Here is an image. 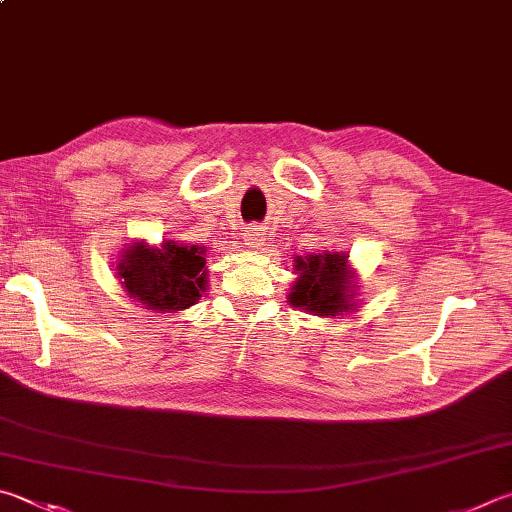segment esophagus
<instances>
[{
    "mask_svg": "<svg viewBox=\"0 0 512 512\" xmlns=\"http://www.w3.org/2000/svg\"><path fill=\"white\" fill-rule=\"evenodd\" d=\"M244 239H246V246L248 248H259V246L264 244V232H262V228L253 226V228H248L244 232Z\"/></svg>",
    "mask_w": 512,
    "mask_h": 512,
    "instance_id": "1",
    "label": "esophagus"
}]
</instances>
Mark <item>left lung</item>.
I'll list each match as a JSON object with an SVG mask.
<instances>
[{"label":"left lung","instance_id":"8db88e82","mask_svg":"<svg viewBox=\"0 0 512 512\" xmlns=\"http://www.w3.org/2000/svg\"><path fill=\"white\" fill-rule=\"evenodd\" d=\"M347 259L340 255H309L297 259V271L300 280L295 282L288 302L293 306L318 313V315H336L340 311L351 309V277L345 271Z\"/></svg>","mask_w":512,"mask_h":512}]
</instances>
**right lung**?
<instances>
[{
	"instance_id": "obj_1",
	"label": "right lung",
	"mask_w": 512,
	"mask_h": 512,
	"mask_svg": "<svg viewBox=\"0 0 512 512\" xmlns=\"http://www.w3.org/2000/svg\"><path fill=\"white\" fill-rule=\"evenodd\" d=\"M123 257L118 275L127 293L147 309L167 313L188 309L206 288V257L199 246H176L172 241H165L161 248L136 244Z\"/></svg>"
}]
</instances>
